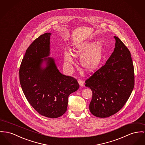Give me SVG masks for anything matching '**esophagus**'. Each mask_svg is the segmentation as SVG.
<instances>
[{
	"mask_svg": "<svg viewBox=\"0 0 145 145\" xmlns=\"http://www.w3.org/2000/svg\"><path fill=\"white\" fill-rule=\"evenodd\" d=\"M78 84H79V85H80V86L81 87L83 86L84 85V82L81 80H80V79H78Z\"/></svg>",
	"mask_w": 145,
	"mask_h": 145,
	"instance_id": "1",
	"label": "esophagus"
}]
</instances>
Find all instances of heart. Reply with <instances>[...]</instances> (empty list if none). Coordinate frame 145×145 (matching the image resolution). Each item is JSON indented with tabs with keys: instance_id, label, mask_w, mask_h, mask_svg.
<instances>
[{
	"instance_id": "b5f03b06",
	"label": "heart",
	"mask_w": 145,
	"mask_h": 145,
	"mask_svg": "<svg viewBox=\"0 0 145 145\" xmlns=\"http://www.w3.org/2000/svg\"><path fill=\"white\" fill-rule=\"evenodd\" d=\"M105 48L101 43L88 41L76 44L72 49V53L65 52L64 62L70 68L74 63V56L80 57V64L85 70L88 72L95 71L102 64L104 59Z\"/></svg>"
}]
</instances>
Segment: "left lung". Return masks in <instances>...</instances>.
Returning a JSON list of instances; mask_svg holds the SVG:
<instances>
[{
    "mask_svg": "<svg viewBox=\"0 0 145 145\" xmlns=\"http://www.w3.org/2000/svg\"><path fill=\"white\" fill-rule=\"evenodd\" d=\"M106 64L85 81L92 91L89 108L97 117L106 118L125 105L134 87V70L129 50L118 37Z\"/></svg>",
    "mask_w": 145,
    "mask_h": 145,
    "instance_id": "8db88e82",
    "label": "left lung"
}]
</instances>
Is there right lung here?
I'll return each mask as SVG.
<instances>
[{
  "label": "right lung",
  "instance_id": "add662e5",
  "mask_svg": "<svg viewBox=\"0 0 145 145\" xmlns=\"http://www.w3.org/2000/svg\"><path fill=\"white\" fill-rule=\"evenodd\" d=\"M50 35H40L27 49L20 65V82L27 100L39 114L57 118L67 111L68 97L79 84L76 79L60 72L54 59L48 57Z\"/></svg>",
  "mask_w": 145,
  "mask_h": 145
}]
</instances>
